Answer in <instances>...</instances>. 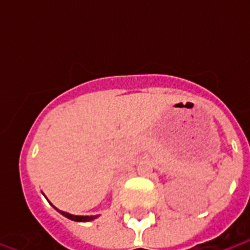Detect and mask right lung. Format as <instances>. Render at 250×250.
Listing matches in <instances>:
<instances>
[{
  "instance_id": "1",
  "label": "right lung",
  "mask_w": 250,
  "mask_h": 250,
  "mask_svg": "<svg viewBox=\"0 0 250 250\" xmlns=\"http://www.w3.org/2000/svg\"><path fill=\"white\" fill-rule=\"evenodd\" d=\"M55 208V206H53ZM56 209V208H55ZM60 214H62L64 217L66 218H69L72 221H76V222H89V221L95 220V218H98L99 215H73V214H69V213H66V211H62V210H59L56 209Z\"/></svg>"
}]
</instances>
